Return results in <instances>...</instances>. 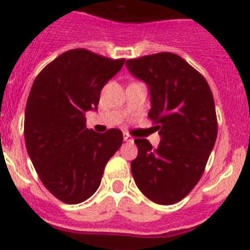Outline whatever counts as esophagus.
<instances>
[{"label": "esophagus", "instance_id": "1", "mask_svg": "<svg viewBox=\"0 0 250 250\" xmlns=\"http://www.w3.org/2000/svg\"><path fill=\"white\" fill-rule=\"evenodd\" d=\"M124 140H125V142H134L133 138H131L129 134H125V133H124Z\"/></svg>", "mask_w": 250, "mask_h": 250}]
</instances>
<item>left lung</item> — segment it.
I'll return each instance as SVG.
<instances>
[{"instance_id": "obj_1", "label": "left lung", "mask_w": 250, "mask_h": 250, "mask_svg": "<svg viewBox=\"0 0 250 250\" xmlns=\"http://www.w3.org/2000/svg\"><path fill=\"white\" fill-rule=\"evenodd\" d=\"M125 65L148 86V116L161 135L157 149L135 139L134 181L155 204H176L197 185L216 142L214 97L204 77L173 53L129 59Z\"/></svg>"}]
</instances>
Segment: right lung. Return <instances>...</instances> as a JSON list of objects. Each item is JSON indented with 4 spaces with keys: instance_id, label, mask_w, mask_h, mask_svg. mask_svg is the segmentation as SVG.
<instances>
[{
    "instance_id": "1",
    "label": "right lung",
    "mask_w": 250,
    "mask_h": 250,
    "mask_svg": "<svg viewBox=\"0 0 250 250\" xmlns=\"http://www.w3.org/2000/svg\"><path fill=\"white\" fill-rule=\"evenodd\" d=\"M125 59L86 49L63 53L38 74L25 108V143L42 185L65 204L86 201L97 191L106 163L123 144V133L86 127L101 89Z\"/></svg>"
}]
</instances>
